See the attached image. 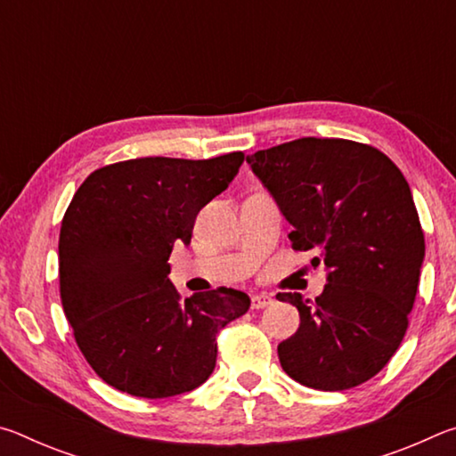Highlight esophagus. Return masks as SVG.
Masks as SVG:
<instances>
[{
	"instance_id": "obj_1",
	"label": "esophagus",
	"mask_w": 456,
	"mask_h": 456,
	"mask_svg": "<svg viewBox=\"0 0 456 456\" xmlns=\"http://www.w3.org/2000/svg\"><path fill=\"white\" fill-rule=\"evenodd\" d=\"M273 304V297L269 293H257V296L251 297V307L253 310H264V307H269Z\"/></svg>"
}]
</instances>
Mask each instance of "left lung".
I'll return each instance as SVG.
<instances>
[{
    "label": "left lung",
    "mask_w": 456,
    "mask_h": 456,
    "mask_svg": "<svg viewBox=\"0 0 456 456\" xmlns=\"http://www.w3.org/2000/svg\"><path fill=\"white\" fill-rule=\"evenodd\" d=\"M293 231L296 251L326 267L315 304L277 293L299 328L277 346L283 372L315 390L366 382L395 356L408 328L424 261L412 192L398 167L344 138H297L247 157Z\"/></svg>",
    "instance_id": "obj_1"
}]
</instances>
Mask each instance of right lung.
<instances>
[{"label": "right lung", "mask_w": 456, "mask_h": 456, "mask_svg": "<svg viewBox=\"0 0 456 456\" xmlns=\"http://www.w3.org/2000/svg\"><path fill=\"white\" fill-rule=\"evenodd\" d=\"M243 152L207 160L149 157L108 165L76 191L60 229V297L84 358L138 398L199 388L215 370L217 334L251 305L239 289L183 302L168 281L175 243L229 187Z\"/></svg>", "instance_id": "obj_1"}]
</instances>
